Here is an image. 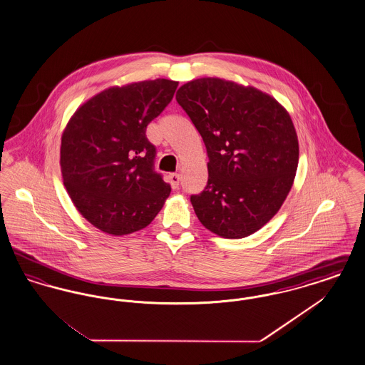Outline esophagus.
<instances>
[{"mask_svg":"<svg viewBox=\"0 0 365 365\" xmlns=\"http://www.w3.org/2000/svg\"><path fill=\"white\" fill-rule=\"evenodd\" d=\"M179 182H180V175H170V183H171V186H173V189H175V190L179 187Z\"/></svg>","mask_w":365,"mask_h":365,"instance_id":"34e87169","label":"esophagus"}]
</instances>
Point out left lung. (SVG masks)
<instances>
[{
	"instance_id": "1",
	"label": "left lung",
	"mask_w": 365,
	"mask_h": 365,
	"mask_svg": "<svg viewBox=\"0 0 365 365\" xmlns=\"http://www.w3.org/2000/svg\"><path fill=\"white\" fill-rule=\"evenodd\" d=\"M176 101L208 153V183L190 197L198 220L223 238L256 232L294 182L299 149L289 112L256 87L219 78L185 83Z\"/></svg>"
}]
</instances>
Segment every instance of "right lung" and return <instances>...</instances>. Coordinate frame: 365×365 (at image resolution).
I'll return each instance as SVG.
<instances>
[{"instance_id":"1","label":"right lung","mask_w":365,"mask_h":365,"mask_svg":"<svg viewBox=\"0 0 365 365\" xmlns=\"http://www.w3.org/2000/svg\"><path fill=\"white\" fill-rule=\"evenodd\" d=\"M176 87L168 79L109 87L81 105L63 133L64 186L79 213L106 234L149 226L171 192L155 171L156 148L146 127Z\"/></svg>"}]
</instances>
